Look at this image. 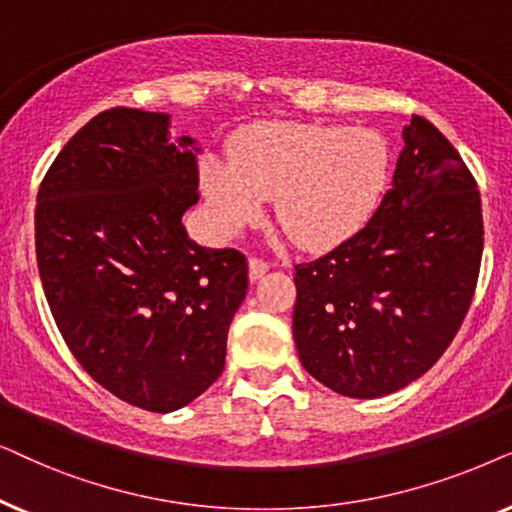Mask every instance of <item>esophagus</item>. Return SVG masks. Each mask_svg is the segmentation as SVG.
<instances>
[{"label":"esophagus","mask_w":512,"mask_h":512,"mask_svg":"<svg viewBox=\"0 0 512 512\" xmlns=\"http://www.w3.org/2000/svg\"><path fill=\"white\" fill-rule=\"evenodd\" d=\"M248 271H250V281H260V278L269 271V262H264L262 257L252 255L248 260Z\"/></svg>","instance_id":"1"}]
</instances>
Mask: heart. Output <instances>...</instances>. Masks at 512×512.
<instances>
[{"label": "heart", "instance_id": "b5f03b06", "mask_svg": "<svg viewBox=\"0 0 512 512\" xmlns=\"http://www.w3.org/2000/svg\"><path fill=\"white\" fill-rule=\"evenodd\" d=\"M391 170L379 131L323 124H257L238 135L231 161L206 156L203 194L224 234H236L274 199L281 229L304 250L344 243L370 220Z\"/></svg>", "mask_w": 512, "mask_h": 512}]
</instances>
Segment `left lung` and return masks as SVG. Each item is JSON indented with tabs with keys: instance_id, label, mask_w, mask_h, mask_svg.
<instances>
[{
	"instance_id": "8db88e82",
	"label": "left lung",
	"mask_w": 512,
	"mask_h": 512,
	"mask_svg": "<svg viewBox=\"0 0 512 512\" xmlns=\"http://www.w3.org/2000/svg\"><path fill=\"white\" fill-rule=\"evenodd\" d=\"M403 140L370 222L318 260L295 264L299 360L349 398L388 395L431 370L478 285V182L428 119L414 114Z\"/></svg>"
}]
</instances>
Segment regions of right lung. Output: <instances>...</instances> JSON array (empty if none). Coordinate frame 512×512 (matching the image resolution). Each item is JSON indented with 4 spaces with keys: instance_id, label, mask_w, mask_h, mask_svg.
Segmentation results:
<instances>
[{
    "instance_id": "add662e5",
    "label": "right lung",
    "mask_w": 512,
    "mask_h": 512,
    "mask_svg": "<svg viewBox=\"0 0 512 512\" xmlns=\"http://www.w3.org/2000/svg\"><path fill=\"white\" fill-rule=\"evenodd\" d=\"M201 149L168 114L100 112L51 163L34 243L46 302L79 365L147 412L192 403L224 370L248 260L189 241Z\"/></svg>"
}]
</instances>
